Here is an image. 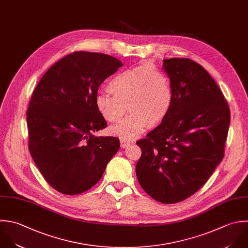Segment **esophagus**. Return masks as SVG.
<instances>
[{"instance_id": "obj_1", "label": "esophagus", "mask_w": 248, "mask_h": 248, "mask_svg": "<svg viewBox=\"0 0 248 248\" xmlns=\"http://www.w3.org/2000/svg\"><path fill=\"white\" fill-rule=\"evenodd\" d=\"M120 142H121L122 148H126L129 144L132 143V141H129V140H126V139H124V138H121V139H120Z\"/></svg>"}]
</instances>
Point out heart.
<instances>
[{"instance_id":"b5f03b06","label":"heart","mask_w":248,"mask_h":248,"mask_svg":"<svg viewBox=\"0 0 248 248\" xmlns=\"http://www.w3.org/2000/svg\"><path fill=\"white\" fill-rule=\"evenodd\" d=\"M112 94L99 93L95 107L108 123L121 122L126 105L130 114L111 132L122 138H132L145 128L161 123L168 114L173 91L168 74L152 63H145L116 74L107 85Z\"/></svg>"}]
</instances>
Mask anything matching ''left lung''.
<instances>
[{
	"instance_id": "obj_1",
	"label": "left lung",
	"mask_w": 248,
	"mask_h": 248,
	"mask_svg": "<svg viewBox=\"0 0 248 248\" xmlns=\"http://www.w3.org/2000/svg\"><path fill=\"white\" fill-rule=\"evenodd\" d=\"M173 91L171 108L146 138L137 141L141 187L162 204L199 190L224 156L230 109L208 71L187 58L163 60Z\"/></svg>"
}]
</instances>
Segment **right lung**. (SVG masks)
<instances>
[{
	"label": "right lung",
	"mask_w": 248,
	"mask_h": 248,
	"mask_svg": "<svg viewBox=\"0 0 248 248\" xmlns=\"http://www.w3.org/2000/svg\"><path fill=\"white\" fill-rule=\"evenodd\" d=\"M121 66L106 54L73 52L53 64L32 93L29 151L45 181L62 194L93 187L120 149L118 138L93 133L107 126L95 107L98 88Z\"/></svg>",
	"instance_id": "add662e5"
}]
</instances>
